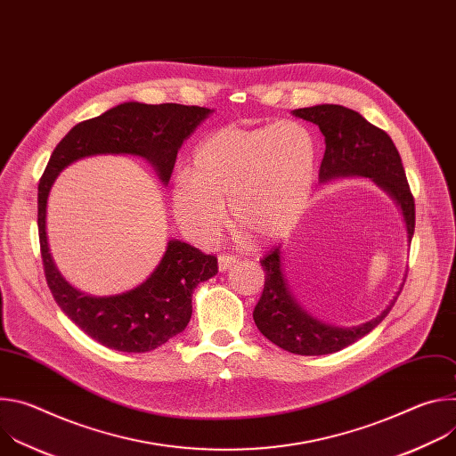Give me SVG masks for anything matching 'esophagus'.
<instances>
[{
  "label": "esophagus",
  "instance_id": "obj_1",
  "mask_svg": "<svg viewBox=\"0 0 456 456\" xmlns=\"http://www.w3.org/2000/svg\"><path fill=\"white\" fill-rule=\"evenodd\" d=\"M236 264H238V257L236 256H220L218 257V271L225 273L227 269H231Z\"/></svg>",
  "mask_w": 456,
  "mask_h": 456
}]
</instances>
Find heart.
<instances>
[{"label":"heart","instance_id":"obj_1","mask_svg":"<svg viewBox=\"0 0 456 456\" xmlns=\"http://www.w3.org/2000/svg\"><path fill=\"white\" fill-rule=\"evenodd\" d=\"M317 166V141L305 124L220 127L192 151L191 175L175 176L173 216L194 243L211 245L231 208L240 232L259 245L273 243L299 222Z\"/></svg>","mask_w":456,"mask_h":456}]
</instances>
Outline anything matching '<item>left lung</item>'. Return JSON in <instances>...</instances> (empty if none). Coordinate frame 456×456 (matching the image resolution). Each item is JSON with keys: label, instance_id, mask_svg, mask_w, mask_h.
<instances>
[{"label": "left lung", "instance_id": "obj_1", "mask_svg": "<svg viewBox=\"0 0 456 456\" xmlns=\"http://www.w3.org/2000/svg\"><path fill=\"white\" fill-rule=\"evenodd\" d=\"M294 117L319 126L324 135V157L319 167V183L338 178L364 176L375 182L403 213L408 243L415 231V202L406 180L401 155L389 135L370 124L361 113L339 104H317L292 111ZM265 271L264 294L254 306L257 330L276 346L297 355L334 354L370 334L392 310L397 296L373 319L357 327H336L310 315L294 297L285 269L283 247H274L262 262Z\"/></svg>", "mask_w": 456, "mask_h": 456}]
</instances>
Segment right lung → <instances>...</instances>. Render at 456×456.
I'll use <instances>...</instances> for the list:
<instances>
[{"label": "right lung", "instance_id": "add662e5", "mask_svg": "<svg viewBox=\"0 0 456 456\" xmlns=\"http://www.w3.org/2000/svg\"><path fill=\"white\" fill-rule=\"evenodd\" d=\"M215 110L183 104L122 102L74 126L55 146L37 187V229L46 283L77 327L106 348L142 354L180 334L192 314V292L218 273V262L180 240H169L155 271L135 289L113 296L85 294L64 278L50 252L46 206L59 173L95 155H132L151 164L167 185L183 141Z\"/></svg>", "mask_w": 456, "mask_h": 456}]
</instances>
